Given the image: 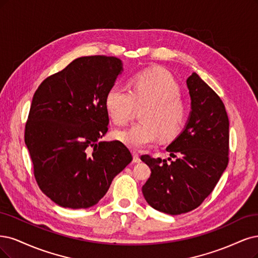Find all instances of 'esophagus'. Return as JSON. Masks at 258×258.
I'll use <instances>...</instances> for the list:
<instances>
[{
	"instance_id": "obj_1",
	"label": "esophagus",
	"mask_w": 258,
	"mask_h": 258,
	"mask_svg": "<svg viewBox=\"0 0 258 258\" xmlns=\"http://www.w3.org/2000/svg\"><path fill=\"white\" fill-rule=\"evenodd\" d=\"M133 161H135L136 163L141 162V158H140L139 153H137V152H133Z\"/></svg>"
}]
</instances>
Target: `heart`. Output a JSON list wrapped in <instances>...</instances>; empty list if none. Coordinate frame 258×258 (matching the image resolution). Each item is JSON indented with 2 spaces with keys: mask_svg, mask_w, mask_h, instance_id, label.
Segmentation results:
<instances>
[{
  "mask_svg": "<svg viewBox=\"0 0 258 258\" xmlns=\"http://www.w3.org/2000/svg\"><path fill=\"white\" fill-rule=\"evenodd\" d=\"M180 87L162 68L148 69L132 78V92L114 84L105 95V110L118 126H125L138 109L142 121L127 130L117 131L116 139L131 148L152 145L161 137L170 141L181 132L186 119Z\"/></svg>",
  "mask_w": 258,
  "mask_h": 258,
  "instance_id": "obj_1",
  "label": "heart"
}]
</instances>
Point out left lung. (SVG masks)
<instances>
[{
  "label": "left lung",
  "mask_w": 258,
  "mask_h": 258,
  "mask_svg": "<svg viewBox=\"0 0 258 258\" xmlns=\"http://www.w3.org/2000/svg\"><path fill=\"white\" fill-rule=\"evenodd\" d=\"M191 112L180 135L166 147L174 158L141 157L152 174L142 186L150 206L167 215L198 208L228 164L229 121L223 101L198 74L186 79Z\"/></svg>",
  "instance_id": "obj_1"
}]
</instances>
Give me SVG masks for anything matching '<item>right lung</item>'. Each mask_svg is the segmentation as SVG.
<instances>
[{
  "mask_svg": "<svg viewBox=\"0 0 258 258\" xmlns=\"http://www.w3.org/2000/svg\"><path fill=\"white\" fill-rule=\"evenodd\" d=\"M121 70L117 57H79L33 96L24 142L38 186L61 207L96 205L132 161L121 142L100 141L109 130L105 95Z\"/></svg>",
  "mask_w": 258,
  "mask_h": 258,
  "instance_id": "add662e5",
  "label": "right lung"
}]
</instances>
